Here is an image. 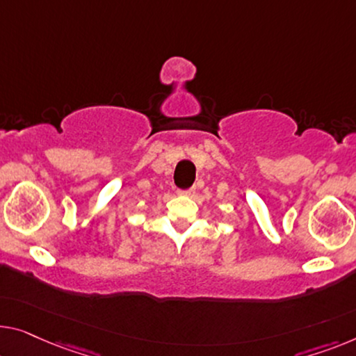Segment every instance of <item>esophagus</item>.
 Here are the masks:
<instances>
[{"label": "esophagus", "mask_w": 356, "mask_h": 356, "mask_svg": "<svg viewBox=\"0 0 356 356\" xmlns=\"http://www.w3.org/2000/svg\"><path fill=\"white\" fill-rule=\"evenodd\" d=\"M177 193H179V195H182V196H192V195L195 193V188H188V190H179Z\"/></svg>", "instance_id": "34e87169"}]
</instances>
